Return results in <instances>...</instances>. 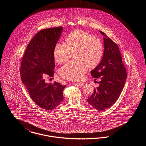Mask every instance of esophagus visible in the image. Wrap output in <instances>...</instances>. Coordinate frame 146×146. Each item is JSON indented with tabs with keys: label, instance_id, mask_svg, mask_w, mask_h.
I'll list each match as a JSON object with an SVG mask.
<instances>
[{
	"label": "esophagus",
	"instance_id": "34e87169",
	"mask_svg": "<svg viewBox=\"0 0 146 146\" xmlns=\"http://www.w3.org/2000/svg\"><path fill=\"white\" fill-rule=\"evenodd\" d=\"M76 84H77V86H80V87H82V86H83L84 85V83H77Z\"/></svg>",
	"mask_w": 146,
	"mask_h": 146
}]
</instances>
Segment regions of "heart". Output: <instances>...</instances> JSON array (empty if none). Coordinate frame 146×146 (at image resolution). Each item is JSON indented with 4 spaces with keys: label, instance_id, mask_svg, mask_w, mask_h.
<instances>
[{
    "label": "heart",
    "instance_id": "1",
    "mask_svg": "<svg viewBox=\"0 0 146 146\" xmlns=\"http://www.w3.org/2000/svg\"><path fill=\"white\" fill-rule=\"evenodd\" d=\"M66 44L58 43L54 49L58 63L64 64L74 53L76 60H71L60 69V75L68 80H79L88 70L96 67L102 61L104 47L102 41L81 30L71 32L65 38Z\"/></svg>",
    "mask_w": 146,
    "mask_h": 146
}]
</instances>
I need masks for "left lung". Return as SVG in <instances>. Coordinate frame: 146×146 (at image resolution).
I'll return each mask as SVG.
<instances>
[{"label": "left lung", "mask_w": 146, "mask_h": 146, "mask_svg": "<svg viewBox=\"0 0 146 146\" xmlns=\"http://www.w3.org/2000/svg\"><path fill=\"white\" fill-rule=\"evenodd\" d=\"M99 32L105 37L104 56L101 62L90 72L95 80L100 77L101 81L87 101L96 110L102 111L112 106L119 97L127 72L118 45L104 33Z\"/></svg>", "instance_id": "8db88e82"}]
</instances>
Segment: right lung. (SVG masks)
Segmentation results:
<instances>
[{
  "label": "right lung",
  "instance_id": "1",
  "mask_svg": "<svg viewBox=\"0 0 146 146\" xmlns=\"http://www.w3.org/2000/svg\"><path fill=\"white\" fill-rule=\"evenodd\" d=\"M62 30L58 27L37 33L28 44L21 61V80L33 102L44 110L56 108L63 100L66 86L45 82L46 77L53 76L54 49Z\"/></svg>",
  "mask_w": 146,
  "mask_h": 146
}]
</instances>
